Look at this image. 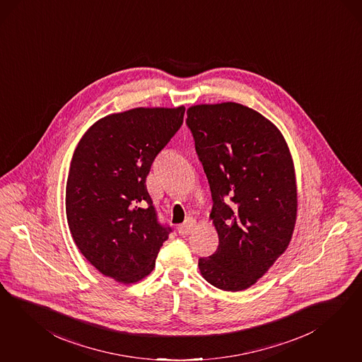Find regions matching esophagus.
<instances>
[{"label": "esophagus", "mask_w": 362, "mask_h": 362, "mask_svg": "<svg viewBox=\"0 0 362 362\" xmlns=\"http://www.w3.org/2000/svg\"><path fill=\"white\" fill-rule=\"evenodd\" d=\"M194 226H196V220L187 218V221L178 226V233L181 234V235H187V234H190L193 232Z\"/></svg>", "instance_id": "obj_1"}]
</instances>
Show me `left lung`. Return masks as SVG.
<instances>
[{"label":"left lung","mask_w":362,"mask_h":362,"mask_svg":"<svg viewBox=\"0 0 362 362\" xmlns=\"http://www.w3.org/2000/svg\"><path fill=\"white\" fill-rule=\"evenodd\" d=\"M187 115L218 233V247L199 258V272L218 289L244 291L292 240L297 217L292 156L280 130L247 106L205 104L189 107Z\"/></svg>","instance_id":"8db88e82"}]
</instances>
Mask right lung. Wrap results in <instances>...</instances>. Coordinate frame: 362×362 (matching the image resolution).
<instances>
[{
	"label": "right lung",
	"instance_id": "add662e5",
	"mask_svg": "<svg viewBox=\"0 0 362 362\" xmlns=\"http://www.w3.org/2000/svg\"><path fill=\"white\" fill-rule=\"evenodd\" d=\"M184 115L178 106L104 117L73 154L65 199L70 233L94 268L118 282L146 277L172 232L158 221L145 182Z\"/></svg>",
	"mask_w": 362,
	"mask_h": 362
}]
</instances>
